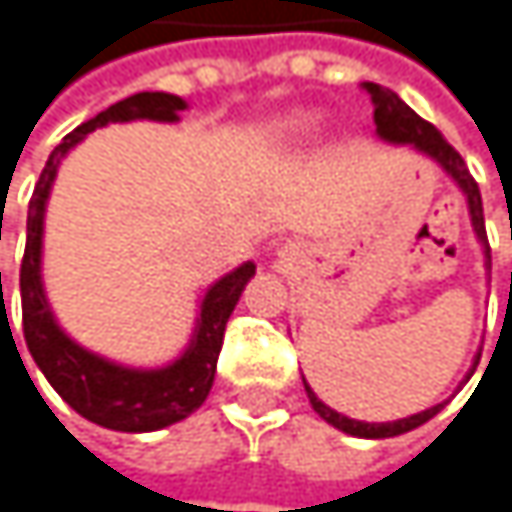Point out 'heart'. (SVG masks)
Masks as SVG:
<instances>
[{
  "instance_id": "b5f03b06",
  "label": "heart",
  "mask_w": 512,
  "mask_h": 512,
  "mask_svg": "<svg viewBox=\"0 0 512 512\" xmlns=\"http://www.w3.org/2000/svg\"><path fill=\"white\" fill-rule=\"evenodd\" d=\"M318 127V118L315 115H309V112H294V115H288L282 124H279V133L285 136V139H306L312 130Z\"/></svg>"
}]
</instances>
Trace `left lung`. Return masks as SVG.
Segmentation results:
<instances>
[{"mask_svg": "<svg viewBox=\"0 0 512 512\" xmlns=\"http://www.w3.org/2000/svg\"><path fill=\"white\" fill-rule=\"evenodd\" d=\"M364 87H367V93L373 96V105H376V112H373L376 136H379L382 142H388V145H410L413 151L425 154L428 160H434V163L455 181V188L464 194V200H467V215H470V227H473V236H477V242H480V248H483V267H486V276H489V273H492V251H489V239H486L483 197H480L477 181L470 178V172H467L461 154L443 139V133H440L434 124L422 121V118L413 112V108H410L404 99H400L394 90L379 87V84H364ZM477 364H480V352L473 355V364H470L464 382L473 376ZM464 382H461V385H464ZM303 385H306V397H309L312 410H315L327 425H334V428L343 431V434L367 437V440H382V437L407 434V431L425 425L428 419H434V416L443 410V404H446V400H443V404H437V407H428V410H422V413H413V416L397 419V422H358V419H349V416H343V413H337V410L327 407L324 400L309 388L306 379H303ZM461 385H458V388H461Z\"/></svg>", "mask_w": 512, "mask_h": 512, "instance_id": "left-lung-1", "label": "left lung"}]
</instances>
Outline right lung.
<instances>
[{"instance_id":"obj_1","label":"right lung","mask_w":512,"mask_h":512,"mask_svg":"<svg viewBox=\"0 0 512 512\" xmlns=\"http://www.w3.org/2000/svg\"><path fill=\"white\" fill-rule=\"evenodd\" d=\"M188 102L163 93L145 90L133 93L105 112L72 130L48 157L39 185L29 200L26 215V251L20 264V303H23V337L32 361L39 364L51 388L66 400V404L93 425L112 428V431H160L181 419H188L194 410L203 407V400L212 391L218 352L224 343V327L230 312L236 309L248 279L254 276V261L239 264L236 270L224 273L200 294L197 321L188 346L181 349L172 361L160 367H133L112 361L99 352L84 349L72 340L63 324L57 321L45 279H42V248H45V212L54 191V178L66 154L87 139L96 127L108 124H130V121H157L175 124L185 112Z\"/></svg>"}]
</instances>
